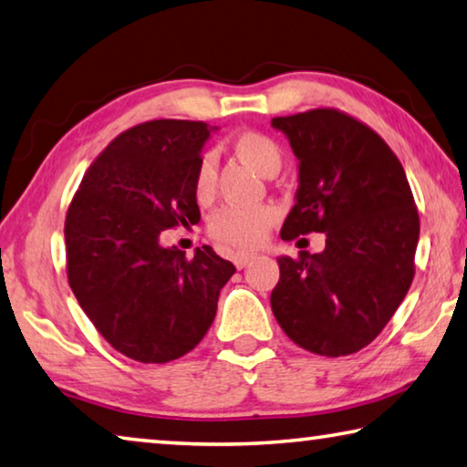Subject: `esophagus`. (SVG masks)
<instances>
[{
    "label": "esophagus",
    "mask_w": 467,
    "mask_h": 467,
    "mask_svg": "<svg viewBox=\"0 0 467 467\" xmlns=\"http://www.w3.org/2000/svg\"><path fill=\"white\" fill-rule=\"evenodd\" d=\"M255 260V255L254 254H245V251H239V254H234L233 255V262H234V265L236 268H245V265L249 264V262H254Z\"/></svg>",
    "instance_id": "1"
}]
</instances>
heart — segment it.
I'll use <instances>...</instances> for the list:
<instances>
[{"instance_id":"heart-1","label":"heart","mask_w":467,"mask_h":467,"mask_svg":"<svg viewBox=\"0 0 467 467\" xmlns=\"http://www.w3.org/2000/svg\"><path fill=\"white\" fill-rule=\"evenodd\" d=\"M234 153L243 161L264 176L276 174L283 164V153L280 147L270 137L260 132H243L234 139ZM218 164L212 153L202 158L195 172V195L199 199H207L216 187ZM274 222V210L268 205L260 207H222L210 220V233L213 239L231 247H255L260 245L264 234Z\"/></svg>"}]
</instances>
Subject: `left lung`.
Instances as JSON below:
<instances>
[{
    "mask_svg": "<svg viewBox=\"0 0 467 467\" xmlns=\"http://www.w3.org/2000/svg\"><path fill=\"white\" fill-rule=\"evenodd\" d=\"M299 160V187L280 236L324 233L322 254L278 257L272 312L303 349H364L413 280L420 218L405 170L372 129L338 109L272 118Z\"/></svg>",
    "mask_w": 467,
    "mask_h": 467,
    "instance_id": "obj_1",
    "label": "left lung"
}]
</instances>
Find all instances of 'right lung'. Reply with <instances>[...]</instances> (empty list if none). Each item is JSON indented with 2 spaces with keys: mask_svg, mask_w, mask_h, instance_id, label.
I'll list each match as a JSON object with an SVG mask.
<instances>
[{
  "mask_svg": "<svg viewBox=\"0 0 467 467\" xmlns=\"http://www.w3.org/2000/svg\"><path fill=\"white\" fill-rule=\"evenodd\" d=\"M216 127L151 120L101 151L66 213L68 283L116 351L166 364L195 349L216 317L234 265L212 247H164L161 231L197 224L195 172Z\"/></svg>",
  "mask_w": 467,
  "mask_h": 467,
  "instance_id": "add662e5",
  "label": "right lung"
}]
</instances>
